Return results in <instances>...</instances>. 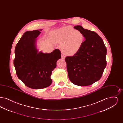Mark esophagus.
Here are the masks:
<instances>
[{"instance_id":"1","label":"esophagus","mask_w":123,"mask_h":123,"mask_svg":"<svg viewBox=\"0 0 123 123\" xmlns=\"http://www.w3.org/2000/svg\"><path fill=\"white\" fill-rule=\"evenodd\" d=\"M61 59H65V56H64V55H63V54H61Z\"/></svg>"}]
</instances>
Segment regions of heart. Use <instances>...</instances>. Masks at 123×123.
I'll return each instance as SVG.
<instances>
[{
  "mask_svg": "<svg viewBox=\"0 0 123 123\" xmlns=\"http://www.w3.org/2000/svg\"><path fill=\"white\" fill-rule=\"evenodd\" d=\"M55 42L61 44V49L67 55L72 56L78 53L85 41L84 34L71 26L56 30L52 35Z\"/></svg>",
  "mask_w": 123,
  "mask_h": 123,
  "instance_id": "1",
  "label": "heart"
}]
</instances>
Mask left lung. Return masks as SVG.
Listing matches in <instances>:
<instances>
[{
	"label": "left lung",
	"mask_w": 123,
	"mask_h": 123,
	"mask_svg": "<svg viewBox=\"0 0 123 123\" xmlns=\"http://www.w3.org/2000/svg\"><path fill=\"white\" fill-rule=\"evenodd\" d=\"M74 28L82 32L85 40L78 53L65 59L68 76L70 82L75 85H90L102 76L106 65V48L95 32L80 25Z\"/></svg>",
	"instance_id": "1"
}]
</instances>
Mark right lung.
Here are the masks:
<instances>
[{"label": "right lung", "mask_w": 123, "mask_h": 123, "mask_svg": "<svg viewBox=\"0 0 123 123\" xmlns=\"http://www.w3.org/2000/svg\"><path fill=\"white\" fill-rule=\"evenodd\" d=\"M38 30L25 32L17 44L14 65L18 78L28 87L42 89L49 86L52 71L61 58V53L55 49L49 53L38 52L36 38L41 33Z\"/></svg>", "instance_id": "1"}]
</instances>
